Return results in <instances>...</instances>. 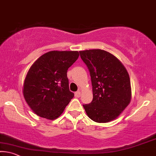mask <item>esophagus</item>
Here are the masks:
<instances>
[{"label":"esophagus","mask_w":156,"mask_h":156,"mask_svg":"<svg viewBox=\"0 0 156 156\" xmlns=\"http://www.w3.org/2000/svg\"><path fill=\"white\" fill-rule=\"evenodd\" d=\"M80 95H81V93H80V91H76V92H75V96L76 97H77V98H79L80 96Z\"/></svg>","instance_id":"34e87169"}]
</instances>
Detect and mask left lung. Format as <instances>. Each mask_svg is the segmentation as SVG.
I'll use <instances>...</instances> for the list:
<instances>
[{
	"instance_id": "8db88e82",
	"label": "left lung",
	"mask_w": 156,
	"mask_h": 156,
	"mask_svg": "<svg viewBox=\"0 0 156 156\" xmlns=\"http://www.w3.org/2000/svg\"><path fill=\"white\" fill-rule=\"evenodd\" d=\"M90 72L93 100L83 105L94 122L107 123L117 119L131 101L128 73L117 58L101 49L79 51Z\"/></svg>"
}]
</instances>
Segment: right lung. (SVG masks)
Instances as JSON below:
<instances>
[{"label": "right lung", "mask_w": 156, "mask_h": 156, "mask_svg": "<svg viewBox=\"0 0 156 156\" xmlns=\"http://www.w3.org/2000/svg\"><path fill=\"white\" fill-rule=\"evenodd\" d=\"M78 57L76 51H49L39 57L29 69L23 94L37 115L54 120L62 114L74 96L69 90L66 73Z\"/></svg>", "instance_id": "obj_1"}]
</instances>
